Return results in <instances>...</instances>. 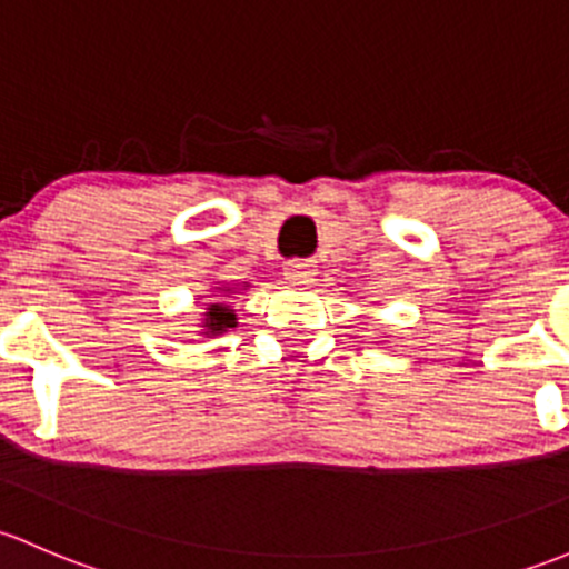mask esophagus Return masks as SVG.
Listing matches in <instances>:
<instances>
[{"mask_svg": "<svg viewBox=\"0 0 569 569\" xmlns=\"http://www.w3.org/2000/svg\"><path fill=\"white\" fill-rule=\"evenodd\" d=\"M318 266L315 260H287L284 262V277L296 279V282H309L315 277Z\"/></svg>", "mask_w": 569, "mask_h": 569, "instance_id": "obj_1", "label": "esophagus"}]
</instances>
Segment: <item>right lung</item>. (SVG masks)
Returning <instances> with one entry per match:
<instances>
[{
	"label": "right lung",
	"instance_id": "right-lung-1",
	"mask_svg": "<svg viewBox=\"0 0 569 569\" xmlns=\"http://www.w3.org/2000/svg\"><path fill=\"white\" fill-rule=\"evenodd\" d=\"M227 292H230V290H227ZM236 326H238L236 309L227 307L224 301L208 303V312H204V320H202V333H204V337H216V333L227 331V328H236Z\"/></svg>",
	"mask_w": 569,
	"mask_h": 569
}]
</instances>
